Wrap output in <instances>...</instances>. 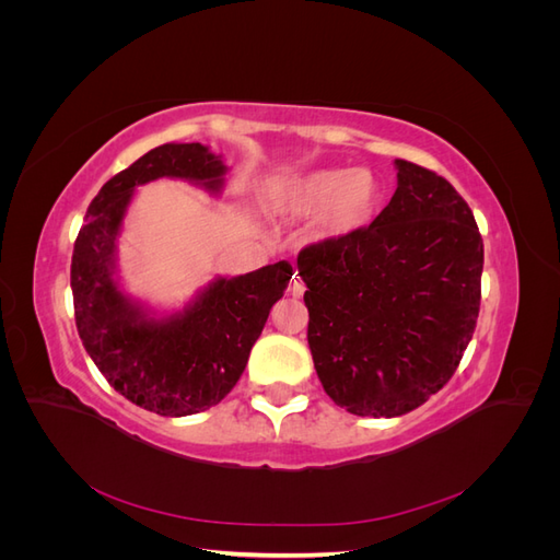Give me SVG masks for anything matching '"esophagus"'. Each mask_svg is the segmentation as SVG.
Returning <instances> with one entry per match:
<instances>
[{"label":"esophagus","mask_w":560,"mask_h":560,"mask_svg":"<svg viewBox=\"0 0 560 560\" xmlns=\"http://www.w3.org/2000/svg\"><path fill=\"white\" fill-rule=\"evenodd\" d=\"M303 292H306V284H303V280H301V278H296V276H294V280L290 282V294L299 299V296H303Z\"/></svg>","instance_id":"esophagus-1"}]
</instances>
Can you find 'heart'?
Returning <instances> with one entry per match:
<instances>
[{"label": "heart", "instance_id": "1", "mask_svg": "<svg viewBox=\"0 0 560 560\" xmlns=\"http://www.w3.org/2000/svg\"><path fill=\"white\" fill-rule=\"evenodd\" d=\"M381 200V184L366 167H317L284 177L276 189L278 208L290 217H315L322 241H346L369 226Z\"/></svg>", "mask_w": 560, "mask_h": 560}]
</instances>
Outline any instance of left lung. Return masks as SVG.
I'll return each mask as SVG.
<instances>
[{
    "mask_svg": "<svg viewBox=\"0 0 560 560\" xmlns=\"http://www.w3.org/2000/svg\"><path fill=\"white\" fill-rule=\"evenodd\" d=\"M397 191L346 241L296 259L308 346L334 404L395 418L455 374L479 317L483 241L463 196L432 171L395 161Z\"/></svg>",
    "mask_w": 560,
    "mask_h": 560,
    "instance_id": "obj_1",
    "label": "left lung"
}]
</instances>
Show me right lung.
I'll list each match as a JSON object with an SVG mask.
<instances>
[{
  "label": "right lung",
  "instance_id": "obj_1",
  "mask_svg": "<svg viewBox=\"0 0 560 560\" xmlns=\"http://www.w3.org/2000/svg\"><path fill=\"white\" fill-rule=\"evenodd\" d=\"M226 173L222 156L200 142L151 149L100 189L74 243L72 294L81 343L118 395L159 416L208 411L231 393L270 308L294 276L287 261L235 278L217 276L171 313L126 292L118 238L135 189L184 179L219 196Z\"/></svg>",
  "mask_w": 560,
  "mask_h": 560
}]
</instances>
